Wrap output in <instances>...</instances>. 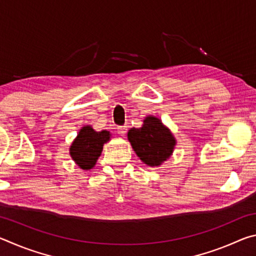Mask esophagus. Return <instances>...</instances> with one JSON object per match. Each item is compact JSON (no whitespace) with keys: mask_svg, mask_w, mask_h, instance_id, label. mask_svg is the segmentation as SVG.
Here are the masks:
<instances>
[{"mask_svg":"<svg viewBox=\"0 0 256 256\" xmlns=\"http://www.w3.org/2000/svg\"><path fill=\"white\" fill-rule=\"evenodd\" d=\"M128 132V126H118V133L120 136H124Z\"/></svg>","mask_w":256,"mask_h":256,"instance_id":"esophagus-1","label":"esophagus"}]
</instances>
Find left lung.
<instances>
[{"instance_id": "obj_1", "label": "left lung", "mask_w": 256, "mask_h": 256, "mask_svg": "<svg viewBox=\"0 0 256 256\" xmlns=\"http://www.w3.org/2000/svg\"><path fill=\"white\" fill-rule=\"evenodd\" d=\"M128 140L142 162L150 167H159L170 158L176 146V138L162 120L148 115L141 128H132Z\"/></svg>"}]
</instances>
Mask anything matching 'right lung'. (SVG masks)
<instances>
[{
	"label": "right lung",
	"mask_w": 256,
	"mask_h": 256,
	"mask_svg": "<svg viewBox=\"0 0 256 256\" xmlns=\"http://www.w3.org/2000/svg\"><path fill=\"white\" fill-rule=\"evenodd\" d=\"M110 136L112 134L107 130L97 132L92 125L82 126L70 146V156L73 162L81 170H92L100 157L104 144L110 140Z\"/></svg>",
	"instance_id": "obj_1"
}]
</instances>
